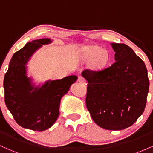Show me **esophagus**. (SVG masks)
Wrapping results in <instances>:
<instances>
[{"label":"esophagus","instance_id":"esophagus-1","mask_svg":"<svg viewBox=\"0 0 153 153\" xmlns=\"http://www.w3.org/2000/svg\"><path fill=\"white\" fill-rule=\"evenodd\" d=\"M78 81L81 82V83H83V84H85L86 83V80H85V79L83 78V77L82 76H79L78 78Z\"/></svg>","mask_w":153,"mask_h":153}]
</instances>
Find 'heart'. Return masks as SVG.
<instances>
[{
	"instance_id": "1",
	"label": "heart",
	"mask_w": 153,
	"mask_h": 153,
	"mask_svg": "<svg viewBox=\"0 0 153 153\" xmlns=\"http://www.w3.org/2000/svg\"><path fill=\"white\" fill-rule=\"evenodd\" d=\"M87 56L89 59H95L94 65L97 68H102L106 66L110 59L108 52L99 47H91L88 52Z\"/></svg>"
}]
</instances>
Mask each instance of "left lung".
Returning a JSON list of instances; mask_svg holds the SVG:
<instances>
[{"mask_svg": "<svg viewBox=\"0 0 153 153\" xmlns=\"http://www.w3.org/2000/svg\"><path fill=\"white\" fill-rule=\"evenodd\" d=\"M115 62L101 71L85 70V103L96 124L108 130L130 127L145 110L149 91L147 70L143 59L124 44H111Z\"/></svg>", "mask_w": 153, "mask_h": 153, "instance_id": "1", "label": "left lung"}]
</instances>
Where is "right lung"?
Returning a JSON list of instances; mask_svg holds the SVG:
<instances>
[{
    "label": "right lung",
    "instance_id": "1",
    "mask_svg": "<svg viewBox=\"0 0 153 153\" xmlns=\"http://www.w3.org/2000/svg\"><path fill=\"white\" fill-rule=\"evenodd\" d=\"M51 42L48 38L28 42L13 54L5 75V103L16 122L25 129L42 131L52 127L59 114L61 99L78 79L70 75L47 80L41 87L32 83L26 75V64L38 49Z\"/></svg>",
    "mask_w": 153,
    "mask_h": 153
}]
</instances>
